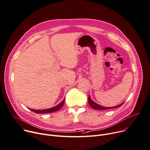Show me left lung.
<instances>
[{"label":"left lung","instance_id":"obj_1","mask_svg":"<svg viewBox=\"0 0 150 150\" xmlns=\"http://www.w3.org/2000/svg\"><path fill=\"white\" fill-rule=\"evenodd\" d=\"M88 103L90 105V106L94 109V110H110V109H112V108H118L119 106H120L121 105H122V104H123L124 102H122V103L120 104L118 106H114V107H104V106H102L101 105H98V103H95L94 101L92 100V99H91L90 95L88 96Z\"/></svg>","mask_w":150,"mask_h":150}]
</instances>
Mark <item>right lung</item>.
<instances>
[{"instance_id":"right-lung-1","label":"right lung","mask_w":150,"mask_h":150,"mask_svg":"<svg viewBox=\"0 0 150 150\" xmlns=\"http://www.w3.org/2000/svg\"><path fill=\"white\" fill-rule=\"evenodd\" d=\"M64 100L65 99H63V100L59 103L58 105L54 106L53 108H49V109H47V110H33V109H30L29 108V110H30L32 111L37 113V114H42V113H50V112H53L57 111L58 110H59L63 106L64 103Z\"/></svg>"}]
</instances>
